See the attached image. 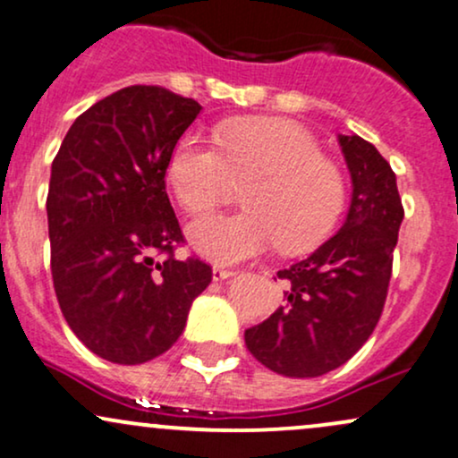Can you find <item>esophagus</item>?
<instances>
[{
	"mask_svg": "<svg viewBox=\"0 0 458 458\" xmlns=\"http://www.w3.org/2000/svg\"><path fill=\"white\" fill-rule=\"evenodd\" d=\"M212 276H214V281H225V278L235 276V272H233V270H229V267L214 266V267H212Z\"/></svg>",
	"mask_w": 458,
	"mask_h": 458,
	"instance_id": "1",
	"label": "esophagus"
}]
</instances>
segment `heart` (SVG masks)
I'll list each match as a JSON object with an SVG mask.
<instances>
[{"label":"heart","instance_id":"heart-1","mask_svg":"<svg viewBox=\"0 0 458 458\" xmlns=\"http://www.w3.org/2000/svg\"><path fill=\"white\" fill-rule=\"evenodd\" d=\"M166 180L192 216L223 203L233 182H249L244 212L197 220L188 229L197 252L220 266L255 259L276 244L283 252L319 244L347 199L338 165L319 154L306 128L284 120L225 123L216 143L186 132L171 149Z\"/></svg>","mask_w":458,"mask_h":458}]
</instances>
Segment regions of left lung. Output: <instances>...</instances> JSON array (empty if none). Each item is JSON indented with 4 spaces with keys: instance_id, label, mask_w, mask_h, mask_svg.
<instances>
[{
    "instance_id": "obj_1",
    "label": "left lung",
    "mask_w": 458,
    "mask_h": 458,
    "mask_svg": "<svg viewBox=\"0 0 458 458\" xmlns=\"http://www.w3.org/2000/svg\"><path fill=\"white\" fill-rule=\"evenodd\" d=\"M353 182L345 225L306 259L276 274L284 302L244 332L263 367L287 377H319L345 364L373 335L392 276L405 216L396 175L373 143L338 137Z\"/></svg>"
}]
</instances>
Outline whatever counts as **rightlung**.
Wrapping results in <instances>:
<instances>
[{"mask_svg":"<svg viewBox=\"0 0 458 458\" xmlns=\"http://www.w3.org/2000/svg\"><path fill=\"white\" fill-rule=\"evenodd\" d=\"M201 105L158 85H131L81 113L53 160L47 195L59 309L89 352L143 364L180 338L212 283L199 257L180 261L166 163Z\"/></svg>","mask_w":458,"mask_h":458,"instance_id":"obj_1","label":"right lung"}]
</instances>
